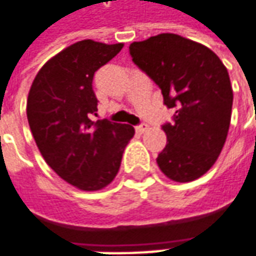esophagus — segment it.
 Wrapping results in <instances>:
<instances>
[{
	"label": "esophagus",
	"instance_id": "esophagus-1",
	"mask_svg": "<svg viewBox=\"0 0 256 256\" xmlns=\"http://www.w3.org/2000/svg\"><path fill=\"white\" fill-rule=\"evenodd\" d=\"M148 124H146V123H143V124H140V126H137L136 128V132L137 133H140V134H143V133H146L147 130H148Z\"/></svg>",
	"mask_w": 256,
	"mask_h": 256
}]
</instances>
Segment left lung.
I'll list each match as a JSON object with an SVG mask.
<instances>
[{
	"label": "left lung",
	"mask_w": 256,
	"mask_h": 256,
	"mask_svg": "<svg viewBox=\"0 0 256 256\" xmlns=\"http://www.w3.org/2000/svg\"><path fill=\"white\" fill-rule=\"evenodd\" d=\"M128 50L162 89L164 104L176 109L174 123L163 126L160 170L177 182L197 180L216 164L228 136L234 94L226 68L206 45L177 34L133 42Z\"/></svg>",
	"instance_id": "obj_1"
}]
</instances>
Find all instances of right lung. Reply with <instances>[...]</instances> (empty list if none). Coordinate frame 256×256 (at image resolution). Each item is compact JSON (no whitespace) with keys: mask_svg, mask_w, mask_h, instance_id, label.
I'll list each match as a JSON object with an SVG mask.
<instances>
[{"mask_svg":"<svg viewBox=\"0 0 256 256\" xmlns=\"http://www.w3.org/2000/svg\"><path fill=\"white\" fill-rule=\"evenodd\" d=\"M122 48L123 44L75 42L40 68L28 93L26 118L44 160L82 191H98L114 180L134 136L130 124L90 120L98 112L93 75Z\"/></svg>","mask_w":256,"mask_h":256,"instance_id":"add662e5","label":"right lung"}]
</instances>
